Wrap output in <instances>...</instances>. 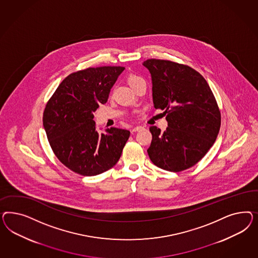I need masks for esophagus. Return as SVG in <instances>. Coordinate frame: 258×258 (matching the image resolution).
Here are the masks:
<instances>
[{
	"label": "esophagus",
	"instance_id": "obj_1",
	"mask_svg": "<svg viewBox=\"0 0 258 258\" xmlns=\"http://www.w3.org/2000/svg\"><path fill=\"white\" fill-rule=\"evenodd\" d=\"M143 130H144V126L137 125V126H134V127H133L132 133H137V132H140V131H143Z\"/></svg>",
	"mask_w": 258,
	"mask_h": 258
}]
</instances>
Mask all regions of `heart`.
I'll list each match as a JSON object with an SVG mask.
<instances>
[{
    "label": "heart",
    "instance_id": "obj_1",
    "mask_svg": "<svg viewBox=\"0 0 258 258\" xmlns=\"http://www.w3.org/2000/svg\"><path fill=\"white\" fill-rule=\"evenodd\" d=\"M142 81H144L143 78L136 76V75H131L128 78H127V82H128L130 86L132 87V88H133L135 85H137L138 83H140Z\"/></svg>",
    "mask_w": 258,
    "mask_h": 258
}]
</instances>
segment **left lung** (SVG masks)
Masks as SVG:
<instances>
[{
  "label": "left lung",
  "mask_w": 258,
  "mask_h": 258,
  "mask_svg": "<svg viewBox=\"0 0 258 258\" xmlns=\"http://www.w3.org/2000/svg\"><path fill=\"white\" fill-rule=\"evenodd\" d=\"M152 80L155 109L164 110L167 127L155 125L148 149L158 167L180 172L203 159L218 137L221 117L207 81L187 65L151 58L143 62Z\"/></svg>",
  "instance_id": "left-lung-1"
}]
</instances>
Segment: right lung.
Here are the masks:
<instances>
[{
	"label": "right lung",
	"mask_w": 258,
	"mask_h": 258,
	"mask_svg": "<svg viewBox=\"0 0 258 258\" xmlns=\"http://www.w3.org/2000/svg\"><path fill=\"white\" fill-rule=\"evenodd\" d=\"M121 66L87 68L69 75L47 102L43 126L55 156L72 171L95 176L113 167L131 133L95 130L94 111L108 101Z\"/></svg>",
	"instance_id": "right-lung-1"
}]
</instances>
